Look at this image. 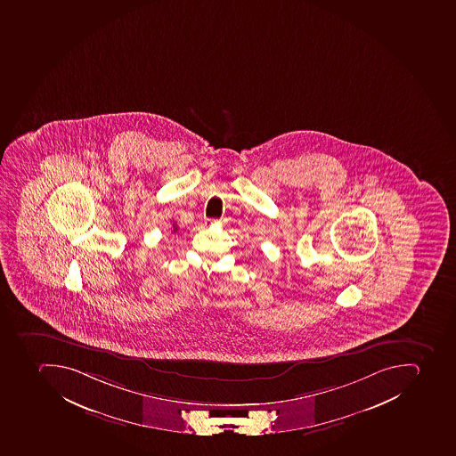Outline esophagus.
Listing matches in <instances>:
<instances>
[{"label":"esophagus","mask_w":456,"mask_h":456,"mask_svg":"<svg viewBox=\"0 0 456 456\" xmlns=\"http://www.w3.org/2000/svg\"><path fill=\"white\" fill-rule=\"evenodd\" d=\"M212 223L220 222V220H210Z\"/></svg>","instance_id":"obj_1"}]
</instances>
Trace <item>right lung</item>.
I'll list each match as a JSON object with an SVG mask.
<instances>
[{
    "instance_id": "right-lung-1",
    "label": "right lung",
    "mask_w": 456,
    "mask_h": 456,
    "mask_svg": "<svg viewBox=\"0 0 456 456\" xmlns=\"http://www.w3.org/2000/svg\"><path fill=\"white\" fill-rule=\"evenodd\" d=\"M175 232H177V227L175 226Z\"/></svg>"
}]
</instances>
